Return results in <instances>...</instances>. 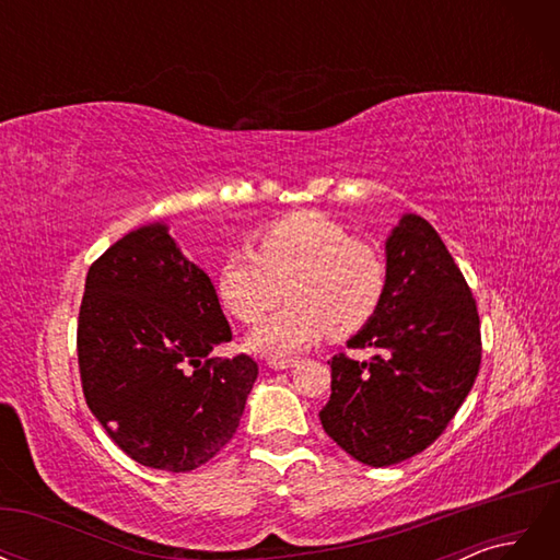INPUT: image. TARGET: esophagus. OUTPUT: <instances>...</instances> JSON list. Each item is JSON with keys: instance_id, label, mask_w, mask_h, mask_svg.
<instances>
[{"instance_id": "1", "label": "esophagus", "mask_w": 560, "mask_h": 560, "mask_svg": "<svg viewBox=\"0 0 560 560\" xmlns=\"http://www.w3.org/2000/svg\"><path fill=\"white\" fill-rule=\"evenodd\" d=\"M296 364H299V360H290V358H270V360H268V369H276V371L294 369Z\"/></svg>"}]
</instances>
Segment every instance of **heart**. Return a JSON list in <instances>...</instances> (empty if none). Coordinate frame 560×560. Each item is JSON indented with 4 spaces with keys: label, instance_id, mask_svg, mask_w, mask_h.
<instances>
[{
    "label": "heart",
    "instance_id": "b5f03b06",
    "mask_svg": "<svg viewBox=\"0 0 560 560\" xmlns=\"http://www.w3.org/2000/svg\"><path fill=\"white\" fill-rule=\"evenodd\" d=\"M214 284L222 306L241 322H257L287 292L290 303L247 336L249 350L284 358L327 331L350 336L366 327L383 306L387 266L334 219L299 212L266 226L254 252H231Z\"/></svg>",
    "mask_w": 560,
    "mask_h": 560
}]
</instances>
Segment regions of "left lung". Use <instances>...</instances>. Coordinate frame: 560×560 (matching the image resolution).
<instances>
[{
	"instance_id": "left-lung-1",
	"label": "left lung",
	"mask_w": 560,
	"mask_h": 560,
	"mask_svg": "<svg viewBox=\"0 0 560 560\" xmlns=\"http://www.w3.org/2000/svg\"><path fill=\"white\" fill-rule=\"evenodd\" d=\"M387 290L376 317L331 358V397L319 420L354 460L387 467L425 451L479 374L477 301L425 219L406 212L385 241Z\"/></svg>"
}]
</instances>
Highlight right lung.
<instances>
[{
	"label": "right lung",
	"mask_w": 560,
	"mask_h": 560,
	"mask_svg": "<svg viewBox=\"0 0 560 560\" xmlns=\"http://www.w3.org/2000/svg\"><path fill=\"white\" fill-rule=\"evenodd\" d=\"M231 341L210 276L165 222L130 231L86 276L77 329L91 413L135 463L191 471L241 425L257 362L208 360Z\"/></svg>",
	"instance_id": "1"
}]
</instances>
